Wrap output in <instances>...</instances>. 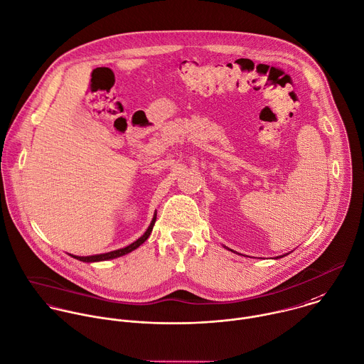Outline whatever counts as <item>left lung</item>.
<instances>
[{
  "instance_id": "obj_1",
  "label": "left lung",
  "mask_w": 364,
  "mask_h": 364,
  "mask_svg": "<svg viewBox=\"0 0 364 364\" xmlns=\"http://www.w3.org/2000/svg\"><path fill=\"white\" fill-rule=\"evenodd\" d=\"M230 251H232V250H230ZM288 255V254H287ZM282 257H285V255H281V257H278V258H282Z\"/></svg>"
}]
</instances>
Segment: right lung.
I'll return each instance as SVG.
<instances>
[{"instance_id":"obj_1","label":"right lung","mask_w":364,"mask_h":364,"mask_svg":"<svg viewBox=\"0 0 364 364\" xmlns=\"http://www.w3.org/2000/svg\"><path fill=\"white\" fill-rule=\"evenodd\" d=\"M156 217H157V213H154V217H153V220H151L149 228L146 230V232H144L139 240H136L133 244H130V245H127V247H124V248H120V250H116V251H110V252H106V254L90 255V257H77V255H70V254H69V255H70L72 258H75V259L82 261V262H99V261H107V259H113V258L123 257V255H126V254L134 251L136 248H139V247L149 238V235L151 234L153 225H154V223H156Z\"/></svg>"}]
</instances>
